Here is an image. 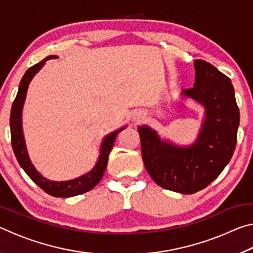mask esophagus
<instances>
[{
  "instance_id": "1",
  "label": "esophagus",
  "mask_w": 253,
  "mask_h": 253,
  "mask_svg": "<svg viewBox=\"0 0 253 253\" xmlns=\"http://www.w3.org/2000/svg\"><path fill=\"white\" fill-rule=\"evenodd\" d=\"M145 113L144 111H137V113L134 115V122L135 123H142L145 121Z\"/></svg>"
}]
</instances>
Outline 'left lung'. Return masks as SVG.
I'll return each mask as SVG.
<instances>
[{
    "label": "left lung",
    "mask_w": 253,
    "mask_h": 253,
    "mask_svg": "<svg viewBox=\"0 0 253 253\" xmlns=\"http://www.w3.org/2000/svg\"><path fill=\"white\" fill-rule=\"evenodd\" d=\"M194 68V87L182 95L205 109L195 143L181 147L161 139L151 127H138L148 174L157 185L183 194L203 190L221 174L234 153L240 123L231 80L204 60H195Z\"/></svg>",
    "instance_id": "8db88e82"
}]
</instances>
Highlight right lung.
<instances>
[{"label":"right lung","mask_w":253,"mask_h":253,"mask_svg":"<svg viewBox=\"0 0 253 253\" xmlns=\"http://www.w3.org/2000/svg\"><path fill=\"white\" fill-rule=\"evenodd\" d=\"M54 58H57V55H49V57H46L39 63L29 68V69L25 71L23 78L21 79L18 95L15 97L11 109V143L12 148H13V152L15 154V157L16 160H18L19 164L21 165V168L24 169V172L29 175V177L31 178L38 186H40L45 193L52 196H57V198H70V196L83 194L85 193V192L92 190V188L100 182L102 175H104L107 168L109 153L114 146V143L115 140H116L118 132L125 129V127H123L118 130H115L114 132H110L109 135H107L105 137L100 145V155L98 157L95 168H93L89 173L84 174L80 177L65 182L50 181V179H46L45 177L42 176V175L36 169V168H34L28 155L22 130V109L29 84L31 83L32 78L36 76V74L39 72L41 68L44 66L46 60Z\"/></svg>","instance_id":"add662e5"}]
</instances>
